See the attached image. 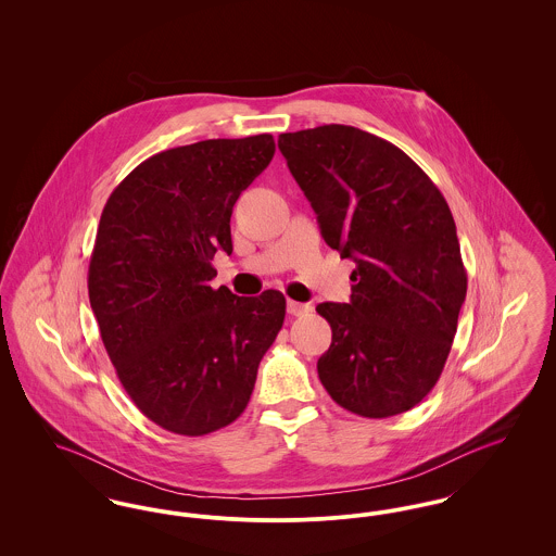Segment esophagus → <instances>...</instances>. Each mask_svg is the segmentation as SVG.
<instances>
[{
	"mask_svg": "<svg viewBox=\"0 0 556 556\" xmlns=\"http://www.w3.org/2000/svg\"><path fill=\"white\" fill-rule=\"evenodd\" d=\"M311 311H313L311 304H302V302L288 300V313H290L291 317H304V315H308Z\"/></svg>",
	"mask_w": 556,
	"mask_h": 556,
	"instance_id": "1",
	"label": "esophagus"
}]
</instances>
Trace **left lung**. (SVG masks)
I'll use <instances>...</instances> for the list:
<instances>
[{
	"label": "left lung",
	"mask_w": 556,
	"mask_h": 556,
	"mask_svg": "<svg viewBox=\"0 0 556 556\" xmlns=\"http://www.w3.org/2000/svg\"><path fill=\"white\" fill-rule=\"evenodd\" d=\"M279 150L327 245L356 263L350 304L317 306L333 333L318 379L354 415L406 413L438 383L467 295L448 204L400 148L356 127L281 132Z\"/></svg>",
	"instance_id": "left-lung-1"
}]
</instances>
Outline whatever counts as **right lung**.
Returning <instances> with one entry per match:
<instances>
[{
  "label": "right lung",
  "instance_id": "right-lung-1",
  "mask_svg": "<svg viewBox=\"0 0 556 556\" xmlns=\"http://www.w3.org/2000/svg\"><path fill=\"white\" fill-rule=\"evenodd\" d=\"M273 135L206 139L143 160L100 218L89 302L135 406L179 435H206L245 410L286 298L212 290L216 250L233 252L239 193L273 160Z\"/></svg>",
  "mask_w": 556,
  "mask_h": 556
}]
</instances>
